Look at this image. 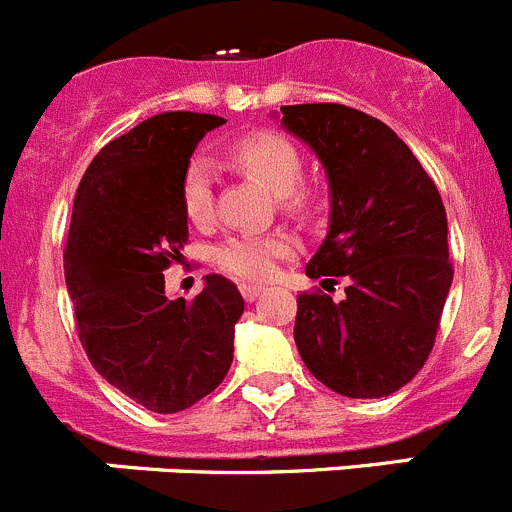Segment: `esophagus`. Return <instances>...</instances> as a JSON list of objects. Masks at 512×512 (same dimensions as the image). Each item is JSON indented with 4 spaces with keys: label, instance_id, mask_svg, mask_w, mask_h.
<instances>
[{
    "label": "esophagus",
    "instance_id": "34e87169",
    "mask_svg": "<svg viewBox=\"0 0 512 512\" xmlns=\"http://www.w3.org/2000/svg\"><path fill=\"white\" fill-rule=\"evenodd\" d=\"M240 293H242V298L247 300V303H255V300L260 298L262 293H265V288H262V285H247V283H242V285H240Z\"/></svg>",
    "mask_w": 512,
    "mask_h": 512
}]
</instances>
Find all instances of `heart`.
<instances>
[{"instance_id":"heart-1","label":"heart","mask_w":512,"mask_h":512,"mask_svg":"<svg viewBox=\"0 0 512 512\" xmlns=\"http://www.w3.org/2000/svg\"><path fill=\"white\" fill-rule=\"evenodd\" d=\"M229 159L237 169L260 181L275 197H283L293 212L308 207V194L298 189L300 164L298 148L280 133L260 131L242 136L229 146ZM214 202V169L207 159H194L181 179V207L194 224H204L212 217ZM293 252V240L288 234H234L214 250V262L224 272L240 280H267L275 272L278 260Z\"/></svg>"}]
</instances>
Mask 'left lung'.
Returning a JSON list of instances; mask_svg holds the SVG:
<instances>
[{
    "label": "left lung",
    "instance_id": "obj_1",
    "mask_svg": "<svg viewBox=\"0 0 512 512\" xmlns=\"http://www.w3.org/2000/svg\"><path fill=\"white\" fill-rule=\"evenodd\" d=\"M275 118L318 156L328 179V234L305 275L348 280L341 303L298 295L300 358L348 399L394 394L427 361L452 285L442 197L379 118L338 103L283 105Z\"/></svg>",
    "mask_w": 512,
    "mask_h": 512
}]
</instances>
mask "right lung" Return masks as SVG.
Returning <instances> with one entry per match:
<instances>
[{
    "label": "right lung",
    "instance_id": "add662e5",
    "mask_svg": "<svg viewBox=\"0 0 512 512\" xmlns=\"http://www.w3.org/2000/svg\"><path fill=\"white\" fill-rule=\"evenodd\" d=\"M222 123L186 111L146 118L100 148L73 202L65 283L80 343L108 384L156 414L184 412L222 384L245 310L222 275H207L191 303L164 288L189 234L181 179Z\"/></svg>",
    "mask_w": 512,
    "mask_h": 512
}]
</instances>
